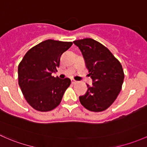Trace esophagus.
<instances>
[{
	"label": "esophagus",
	"instance_id": "obj_1",
	"mask_svg": "<svg viewBox=\"0 0 147 147\" xmlns=\"http://www.w3.org/2000/svg\"><path fill=\"white\" fill-rule=\"evenodd\" d=\"M71 82H72V84H75V83L78 82H77L76 80H73V79H72V80H71Z\"/></svg>",
	"mask_w": 147,
	"mask_h": 147
}]
</instances>
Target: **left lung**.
<instances>
[{"instance_id": "1", "label": "left lung", "mask_w": 147, "mask_h": 147, "mask_svg": "<svg viewBox=\"0 0 147 147\" xmlns=\"http://www.w3.org/2000/svg\"><path fill=\"white\" fill-rule=\"evenodd\" d=\"M85 61L92 86L87 84L86 94L80 96L81 104L93 112L107 109L115 101L122 89L124 72L119 61L101 43L90 38L76 40Z\"/></svg>"}]
</instances>
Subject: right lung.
Instances as JSON below:
<instances>
[{"mask_svg":"<svg viewBox=\"0 0 147 147\" xmlns=\"http://www.w3.org/2000/svg\"><path fill=\"white\" fill-rule=\"evenodd\" d=\"M72 42L48 39L29 49L18 66V83L27 103L46 112L56 108L71 84L69 78H54L61 55Z\"/></svg>","mask_w":147,"mask_h":147,"instance_id":"right-lung-1","label":"right lung"}]
</instances>
